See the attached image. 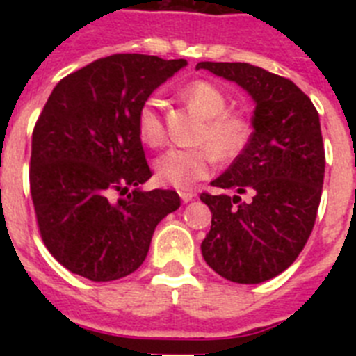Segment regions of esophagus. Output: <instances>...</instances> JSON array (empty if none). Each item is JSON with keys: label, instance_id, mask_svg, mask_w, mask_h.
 <instances>
[{"label": "esophagus", "instance_id": "34e87169", "mask_svg": "<svg viewBox=\"0 0 356 356\" xmlns=\"http://www.w3.org/2000/svg\"><path fill=\"white\" fill-rule=\"evenodd\" d=\"M180 197L184 203H188V201H193L196 197V194L191 193V191H180Z\"/></svg>", "mask_w": 356, "mask_h": 356}]
</instances>
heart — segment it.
Instances as JSON below:
<instances>
[{
    "label": "heart",
    "instance_id": "b5f03b06",
    "mask_svg": "<svg viewBox=\"0 0 356 356\" xmlns=\"http://www.w3.org/2000/svg\"><path fill=\"white\" fill-rule=\"evenodd\" d=\"M181 96L191 108L205 118L197 130L194 143L201 144L191 149L165 151L155 162V172L160 184L175 188H188L205 180L213 165V155L222 162L234 160L246 149L251 139V122L238 112H229V99L222 89L207 80L188 83ZM137 130L144 144L160 147L168 140L163 102L149 96L137 114Z\"/></svg>",
    "mask_w": 356,
    "mask_h": 356
}]
</instances>
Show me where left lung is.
I'll return each instance as SVG.
<instances>
[{"label": "left lung", "mask_w": 356, "mask_h": 356, "mask_svg": "<svg viewBox=\"0 0 356 356\" xmlns=\"http://www.w3.org/2000/svg\"><path fill=\"white\" fill-rule=\"evenodd\" d=\"M235 81L254 102L246 149L212 181L235 196L203 193L212 226L201 242L205 262L235 284H262L284 273L312 234L325 180L319 114L291 80L242 62H200ZM248 190L253 198L242 202Z\"/></svg>", "instance_id": "left-lung-1"}]
</instances>
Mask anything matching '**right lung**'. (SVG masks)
<instances>
[{"label": "right lung", "mask_w": 356, "mask_h": 356, "mask_svg": "<svg viewBox=\"0 0 356 356\" xmlns=\"http://www.w3.org/2000/svg\"><path fill=\"white\" fill-rule=\"evenodd\" d=\"M187 60L118 53L62 78L31 135L30 193L49 253L92 282L143 266L156 225L180 207L175 191H140L151 178L137 114Z\"/></svg>", "instance_id": "obj_1"}]
</instances>
